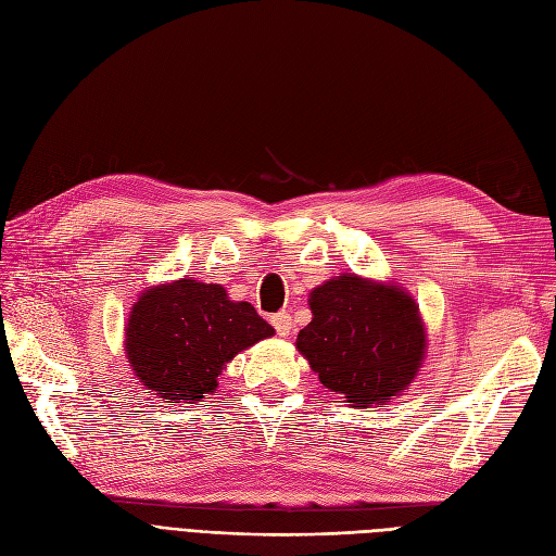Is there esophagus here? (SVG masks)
<instances>
[{
	"label": "esophagus",
	"instance_id": "obj_1",
	"mask_svg": "<svg viewBox=\"0 0 556 556\" xmlns=\"http://www.w3.org/2000/svg\"><path fill=\"white\" fill-rule=\"evenodd\" d=\"M271 324H274V329H276V333H278L280 338H287V336H290V333L294 331V324H292L290 313H278V315H274V317H271Z\"/></svg>",
	"mask_w": 556,
	"mask_h": 556
}]
</instances>
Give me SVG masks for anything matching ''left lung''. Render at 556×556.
I'll return each instance as SVG.
<instances>
[{
  "label": "left lung",
  "instance_id": "obj_1",
  "mask_svg": "<svg viewBox=\"0 0 556 556\" xmlns=\"http://www.w3.org/2000/svg\"><path fill=\"white\" fill-rule=\"evenodd\" d=\"M313 319L296 350L350 407H381L405 393L428 352L426 321L397 282L340 274L308 296Z\"/></svg>",
  "mask_w": 556,
  "mask_h": 556
}]
</instances>
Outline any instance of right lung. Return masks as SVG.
<instances>
[{"mask_svg": "<svg viewBox=\"0 0 556 556\" xmlns=\"http://www.w3.org/2000/svg\"><path fill=\"white\" fill-rule=\"evenodd\" d=\"M276 331L248 301H232L216 282L179 278L149 287L132 303L124 354L147 393L195 405L218 389L239 352Z\"/></svg>", "mask_w": 556, "mask_h": 556, "instance_id": "add662e5", "label": "right lung"}]
</instances>
